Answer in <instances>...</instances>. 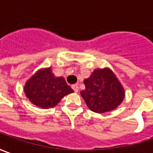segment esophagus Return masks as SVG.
<instances>
[{
	"label": "esophagus",
	"instance_id": "obj_1",
	"mask_svg": "<svg viewBox=\"0 0 153 153\" xmlns=\"http://www.w3.org/2000/svg\"><path fill=\"white\" fill-rule=\"evenodd\" d=\"M72 89H73L75 92H78V91H79V86H78V85H77V84L73 85H72Z\"/></svg>",
	"mask_w": 153,
	"mask_h": 153
}]
</instances>
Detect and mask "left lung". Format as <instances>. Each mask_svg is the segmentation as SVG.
I'll list each match as a JSON object with an SVG mask.
<instances>
[{
  "mask_svg": "<svg viewBox=\"0 0 153 153\" xmlns=\"http://www.w3.org/2000/svg\"><path fill=\"white\" fill-rule=\"evenodd\" d=\"M84 84L85 89L80 95L87 107L95 113L112 111L124 100V87L108 68L94 70L91 75L85 79Z\"/></svg>",
  "mask_w": 153,
  "mask_h": 153,
  "instance_id": "1",
  "label": "left lung"
}]
</instances>
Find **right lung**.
I'll use <instances>...</instances> for the list:
<instances>
[{
  "label": "right lung",
  "instance_id": "1",
  "mask_svg": "<svg viewBox=\"0 0 153 153\" xmlns=\"http://www.w3.org/2000/svg\"><path fill=\"white\" fill-rule=\"evenodd\" d=\"M24 92L29 100L41 108L55 107L68 94L74 92L64 78L55 77L51 68H41L26 82Z\"/></svg>",
  "mask_w": 153,
  "mask_h": 153
}]
</instances>
